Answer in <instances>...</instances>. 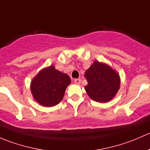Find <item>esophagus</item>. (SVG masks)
Wrapping results in <instances>:
<instances>
[{"label": "esophagus", "mask_w": 150, "mask_h": 150, "mask_svg": "<svg viewBox=\"0 0 150 150\" xmlns=\"http://www.w3.org/2000/svg\"><path fill=\"white\" fill-rule=\"evenodd\" d=\"M74 81L75 84H80V82H81V79H75L74 80Z\"/></svg>", "instance_id": "obj_1"}]
</instances>
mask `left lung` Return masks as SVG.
Listing matches in <instances>:
<instances>
[{
  "label": "left lung",
  "mask_w": 150,
  "mask_h": 150,
  "mask_svg": "<svg viewBox=\"0 0 150 150\" xmlns=\"http://www.w3.org/2000/svg\"><path fill=\"white\" fill-rule=\"evenodd\" d=\"M85 90L89 98L99 103H107L115 96L120 87V76L108 65L95 61L85 71Z\"/></svg>",
  "instance_id": "8db88e82"
}]
</instances>
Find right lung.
Returning <instances> with one entry per match:
<instances>
[{
  "instance_id": "1",
  "label": "right lung",
  "mask_w": 150,
  "mask_h": 150,
  "mask_svg": "<svg viewBox=\"0 0 150 150\" xmlns=\"http://www.w3.org/2000/svg\"><path fill=\"white\" fill-rule=\"evenodd\" d=\"M71 79L54 66L42 69L31 82V92L38 103L45 107L58 105L64 98Z\"/></svg>"
}]
</instances>
